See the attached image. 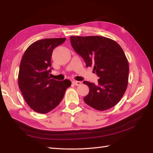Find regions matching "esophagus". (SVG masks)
Returning <instances> with one entry per match:
<instances>
[{"label":"esophagus","mask_w":153,"mask_h":153,"mask_svg":"<svg viewBox=\"0 0 153 153\" xmlns=\"http://www.w3.org/2000/svg\"><path fill=\"white\" fill-rule=\"evenodd\" d=\"M72 83L74 85H81V82H77V81H73Z\"/></svg>","instance_id":"esophagus-1"}]
</instances>
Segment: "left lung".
I'll use <instances>...</instances> for the list:
<instances>
[{
  "label": "left lung",
  "mask_w": 153,
  "mask_h": 153,
  "mask_svg": "<svg viewBox=\"0 0 153 153\" xmlns=\"http://www.w3.org/2000/svg\"><path fill=\"white\" fill-rule=\"evenodd\" d=\"M74 51L93 67L99 77L98 85L84 82L89 94L84 101L100 111L114 106L121 100L128 84L129 64L122 47L111 39L102 36H71Z\"/></svg>",
  "instance_id": "8db88e82"
}]
</instances>
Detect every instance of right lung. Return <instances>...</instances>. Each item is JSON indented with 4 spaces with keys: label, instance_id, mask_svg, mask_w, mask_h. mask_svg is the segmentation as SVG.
Segmentation results:
<instances>
[{
    "label": "right lung",
    "instance_id": "1",
    "mask_svg": "<svg viewBox=\"0 0 153 153\" xmlns=\"http://www.w3.org/2000/svg\"><path fill=\"white\" fill-rule=\"evenodd\" d=\"M66 38L44 39L34 42L23 55L18 74V85L28 106L35 112L46 114L59 105L68 87V79L51 78V56L54 48Z\"/></svg>",
    "mask_w": 153,
    "mask_h": 153
}]
</instances>
